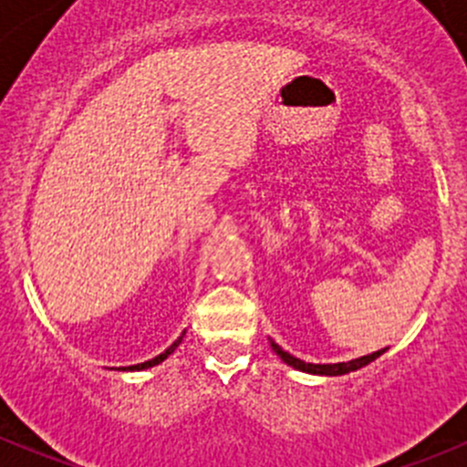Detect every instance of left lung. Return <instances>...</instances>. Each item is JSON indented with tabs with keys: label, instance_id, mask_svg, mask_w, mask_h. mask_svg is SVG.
Instances as JSON below:
<instances>
[{
	"label": "left lung",
	"instance_id": "left-lung-1",
	"mask_svg": "<svg viewBox=\"0 0 467 467\" xmlns=\"http://www.w3.org/2000/svg\"><path fill=\"white\" fill-rule=\"evenodd\" d=\"M271 346H273V350L280 355L282 361H286V364L294 366V368L303 370V373H314V375H346V373H350V370H357V368H361V366L370 364V361H375L381 352H384V350H378V352H373V355L359 357V359H352V361H343V364H305V361L291 357L289 352H285L280 346H275L273 341H271Z\"/></svg>",
	"mask_w": 467,
	"mask_h": 467
}]
</instances>
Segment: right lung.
I'll use <instances>...</instances> for the list:
<instances>
[{"label":"right lung","mask_w":467,"mask_h":467,"mask_svg":"<svg viewBox=\"0 0 467 467\" xmlns=\"http://www.w3.org/2000/svg\"><path fill=\"white\" fill-rule=\"evenodd\" d=\"M181 341H182V337H178V338H176V341H173V343H171V346H169V348H167V350H164V352H162V355H158V357H155V359H150V361H144V364H138V366H129V370H142V368H150V366L160 364V361H164V359H167V357H169V355H171V352H173V350H176V348H178V346H181Z\"/></svg>","instance_id":"1"}]
</instances>
